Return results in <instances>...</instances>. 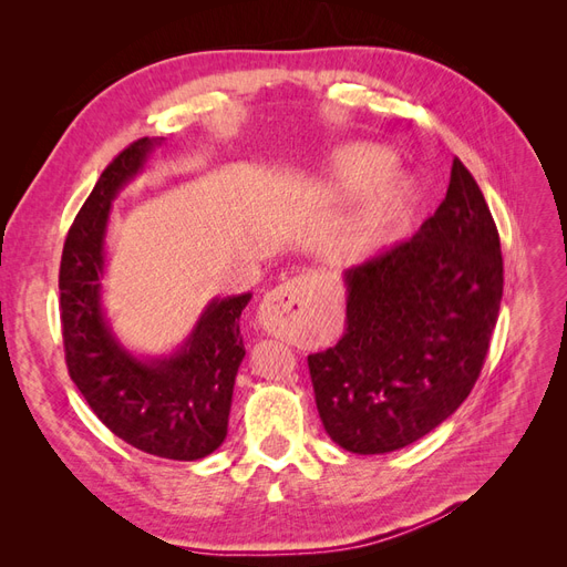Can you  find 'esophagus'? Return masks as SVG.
<instances>
[{"mask_svg": "<svg viewBox=\"0 0 567 567\" xmlns=\"http://www.w3.org/2000/svg\"><path fill=\"white\" fill-rule=\"evenodd\" d=\"M312 290V277H307V274L277 286L265 296L260 310H257V321L267 333L293 336L302 321H307Z\"/></svg>", "mask_w": 567, "mask_h": 567, "instance_id": "34e87169", "label": "esophagus"}]
</instances>
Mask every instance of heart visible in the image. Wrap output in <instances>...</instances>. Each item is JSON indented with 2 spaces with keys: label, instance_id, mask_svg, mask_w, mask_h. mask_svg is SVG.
<instances>
[{
  "label": "heart",
  "instance_id": "b5f03b06",
  "mask_svg": "<svg viewBox=\"0 0 567 567\" xmlns=\"http://www.w3.org/2000/svg\"><path fill=\"white\" fill-rule=\"evenodd\" d=\"M398 153L373 142L340 146L312 182V196L329 205L364 208L352 219L346 252L369 262L398 248L414 229L423 208V184L416 175L394 169Z\"/></svg>",
  "mask_w": 567,
  "mask_h": 567
}]
</instances>
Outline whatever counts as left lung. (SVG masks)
<instances>
[{"label":"left lung","instance_id":"left-lung-1","mask_svg":"<svg viewBox=\"0 0 567 567\" xmlns=\"http://www.w3.org/2000/svg\"><path fill=\"white\" fill-rule=\"evenodd\" d=\"M342 281L348 331L307 357L321 423L352 454L402 450L468 398L499 317V234L458 158L414 238L346 269Z\"/></svg>","mask_w":567,"mask_h":567}]
</instances>
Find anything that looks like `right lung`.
Wrapping results in <instances>:
<instances>
[{
    "label": "right lung",
    "mask_w": 567,
    "mask_h": 567,
    "mask_svg": "<svg viewBox=\"0 0 567 567\" xmlns=\"http://www.w3.org/2000/svg\"><path fill=\"white\" fill-rule=\"evenodd\" d=\"M161 144L144 136L120 153L68 231L59 271L63 346L68 373L111 433L153 456L196 461L227 437L246 357L238 319L252 293L213 298L182 346L156 357L123 346L101 298L113 200Z\"/></svg>",
    "instance_id": "add662e5"
}]
</instances>
